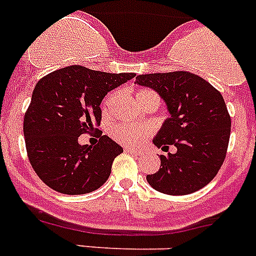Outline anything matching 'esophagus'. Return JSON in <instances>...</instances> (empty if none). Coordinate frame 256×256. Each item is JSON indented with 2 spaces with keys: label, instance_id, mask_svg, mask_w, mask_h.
Here are the masks:
<instances>
[{
  "label": "esophagus",
  "instance_id": "1",
  "mask_svg": "<svg viewBox=\"0 0 256 256\" xmlns=\"http://www.w3.org/2000/svg\"><path fill=\"white\" fill-rule=\"evenodd\" d=\"M124 152H130V154H140L139 150H135V148H132V147H124Z\"/></svg>",
  "mask_w": 256,
  "mask_h": 256
}]
</instances>
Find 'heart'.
<instances>
[{
	"label": "heart",
	"instance_id": "1",
	"mask_svg": "<svg viewBox=\"0 0 256 256\" xmlns=\"http://www.w3.org/2000/svg\"><path fill=\"white\" fill-rule=\"evenodd\" d=\"M147 96H158L154 92L150 91V90H143L136 94V100ZM117 98V94H112L108 96L106 102H105V112L109 110L113 102ZM110 135L117 142H120L121 144L124 146H138L146 140V139L151 135V128H148L147 124H117L114 126H112Z\"/></svg>",
	"mask_w": 256,
	"mask_h": 256
}]
</instances>
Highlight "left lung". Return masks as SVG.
I'll return each mask as SVG.
<instances>
[{
  "label": "left lung",
  "mask_w": 256,
  "mask_h": 256,
  "mask_svg": "<svg viewBox=\"0 0 256 256\" xmlns=\"http://www.w3.org/2000/svg\"><path fill=\"white\" fill-rule=\"evenodd\" d=\"M135 83L158 92L170 117L154 144L164 152L161 165L147 182L168 195H188L200 190L218 174L230 138V116L220 92L206 79L188 72H154L136 76Z\"/></svg>",
  "instance_id": "obj_1"
}]
</instances>
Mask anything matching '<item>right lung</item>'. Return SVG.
<instances>
[{
  "mask_svg": "<svg viewBox=\"0 0 256 256\" xmlns=\"http://www.w3.org/2000/svg\"><path fill=\"white\" fill-rule=\"evenodd\" d=\"M134 76V72L109 74L74 65L36 83L23 132L30 162L46 186L80 195L106 182L122 147L106 135H100L95 146H80L78 138L98 130L94 126L102 121V98Z\"/></svg>",
  "mask_w": 256,
  "mask_h": 256,
  "instance_id": "1",
  "label": "right lung"
}]
</instances>
